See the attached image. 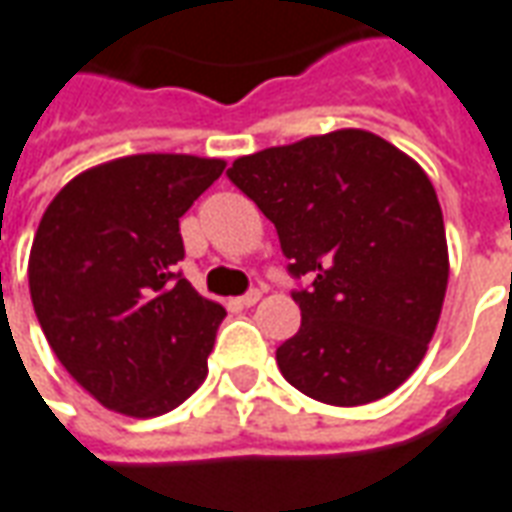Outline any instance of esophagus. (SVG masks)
<instances>
[{"label": "esophagus", "mask_w": 512, "mask_h": 512, "mask_svg": "<svg viewBox=\"0 0 512 512\" xmlns=\"http://www.w3.org/2000/svg\"><path fill=\"white\" fill-rule=\"evenodd\" d=\"M260 296H263L260 291H249V293H244V296H241L238 302H241L244 307H252V305H257V302H260Z\"/></svg>", "instance_id": "1"}]
</instances>
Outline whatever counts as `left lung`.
<instances>
[{"label":"left lung","mask_w":512,"mask_h":512,"mask_svg":"<svg viewBox=\"0 0 512 512\" xmlns=\"http://www.w3.org/2000/svg\"><path fill=\"white\" fill-rule=\"evenodd\" d=\"M230 177L280 235L302 327L277 349L282 377L355 407L396 391L441 318L449 249L430 177L366 130L310 135L238 157Z\"/></svg>","instance_id":"left-lung-1"}]
</instances>
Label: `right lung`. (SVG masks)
Listing matches in <instances>:
<instances>
[{
    "label": "right lung",
    "instance_id": "1",
    "mask_svg": "<svg viewBox=\"0 0 512 512\" xmlns=\"http://www.w3.org/2000/svg\"><path fill=\"white\" fill-rule=\"evenodd\" d=\"M219 157L130 155L60 188L30 249V296L57 360L121 416L155 418L205 382L224 307L177 274L180 219Z\"/></svg>",
    "mask_w": 512,
    "mask_h": 512
}]
</instances>
